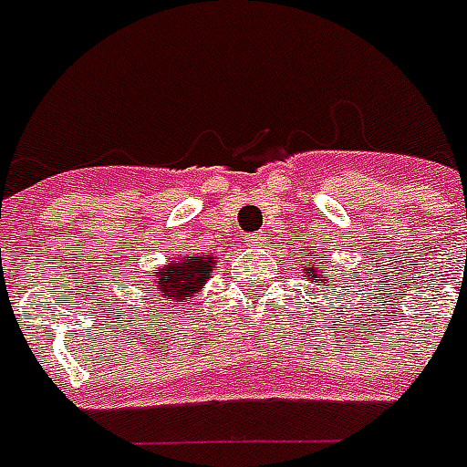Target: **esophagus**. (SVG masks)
Here are the masks:
<instances>
[{
    "instance_id": "obj_1",
    "label": "esophagus",
    "mask_w": 467,
    "mask_h": 467,
    "mask_svg": "<svg viewBox=\"0 0 467 467\" xmlns=\"http://www.w3.org/2000/svg\"><path fill=\"white\" fill-rule=\"evenodd\" d=\"M244 242H246V246H252V249H259V246L266 242V237H264L261 233H252V234H246Z\"/></svg>"
}]
</instances>
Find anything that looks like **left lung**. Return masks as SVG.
<instances>
[{
    "label": "left lung",
    "mask_w": 467,
    "mask_h": 467,
    "mask_svg": "<svg viewBox=\"0 0 467 467\" xmlns=\"http://www.w3.org/2000/svg\"><path fill=\"white\" fill-rule=\"evenodd\" d=\"M305 259H309V256H306V254H305ZM321 259H324V256H321V254H314V256H312V266L306 268V271H309V278H312L314 283H317V280H319V278H321V283H326V280H328V278H326V275H319V274L316 273L319 268L314 266V261H321ZM320 273H324V271H320Z\"/></svg>",
    "instance_id": "8db88e82"
}]
</instances>
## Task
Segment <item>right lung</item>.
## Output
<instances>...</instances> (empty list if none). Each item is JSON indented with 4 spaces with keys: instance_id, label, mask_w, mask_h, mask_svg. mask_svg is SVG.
<instances>
[{
    "instance_id": "1",
    "label": "right lung",
    "mask_w": 467,
    "mask_h": 467,
    "mask_svg": "<svg viewBox=\"0 0 467 467\" xmlns=\"http://www.w3.org/2000/svg\"><path fill=\"white\" fill-rule=\"evenodd\" d=\"M213 271V256H184L177 264H170L158 271V290L168 302L182 305L184 299L199 293L203 280Z\"/></svg>"
}]
</instances>
